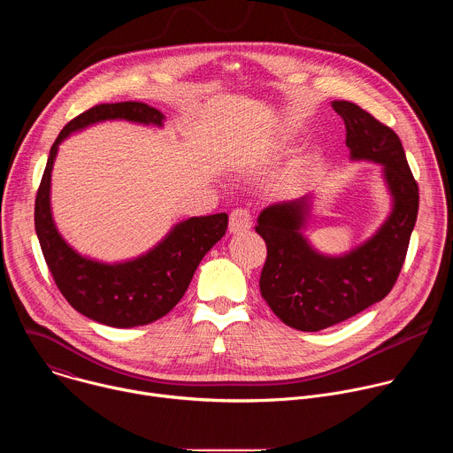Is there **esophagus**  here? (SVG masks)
I'll list each match as a JSON object with an SVG mask.
<instances>
[{"label": "esophagus", "mask_w": 453, "mask_h": 453, "mask_svg": "<svg viewBox=\"0 0 453 453\" xmlns=\"http://www.w3.org/2000/svg\"><path fill=\"white\" fill-rule=\"evenodd\" d=\"M252 226V215L247 208H236L229 215V231L231 233H245Z\"/></svg>", "instance_id": "1"}]
</instances>
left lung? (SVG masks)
Masks as SVG:
<instances>
[{
  "label": "left lung",
  "mask_w": 453,
  "mask_h": 453,
  "mask_svg": "<svg viewBox=\"0 0 453 453\" xmlns=\"http://www.w3.org/2000/svg\"><path fill=\"white\" fill-rule=\"evenodd\" d=\"M332 105L344 119L351 157L385 166L395 210L369 242L341 257L317 254L303 238L310 196L271 204L260 213L254 229L267 245L260 292L287 326L301 332L330 328L393 290L419 210V188L398 134L353 102Z\"/></svg>",
  "instance_id": "left-lung-1"
}]
</instances>
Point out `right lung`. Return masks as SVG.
Returning <instances> with one entry per match:
<instances>
[{"mask_svg": "<svg viewBox=\"0 0 453 453\" xmlns=\"http://www.w3.org/2000/svg\"><path fill=\"white\" fill-rule=\"evenodd\" d=\"M123 118L163 123V114L142 102L98 104L66 123L51 145L35 196V233L51 278L77 311L112 328L150 325L166 315L184 296L204 254L226 234L229 217H193L138 260L104 265L79 256L57 233L50 213V177L58 143L70 133L102 119Z\"/></svg>", "mask_w": 453, "mask_h": 453, "instance_id": "1", "label": "right lung"}]
</instances>
